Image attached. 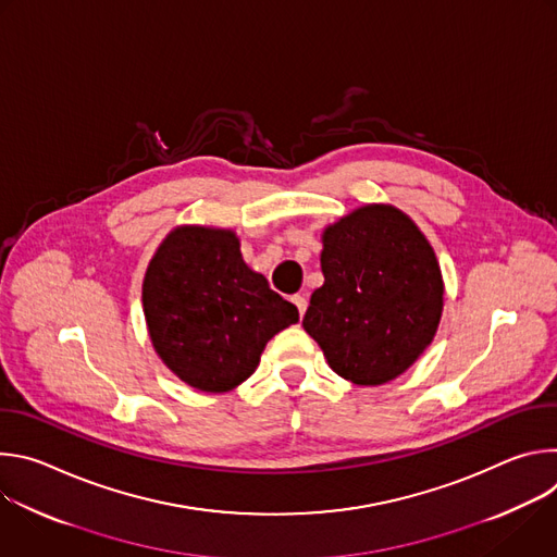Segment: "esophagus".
I'll list each match as a JSON object with an SVG mask.
<instances>
[{"mask_svg": "<svg viewBox=\"0 0 557 557\" xmlns=\"http://www.w3.org/2000/svg\"><path fill=\"white\" fill-rule=\"evenodd\" d=\"M293 304L297 306V310H299V314L304 317V312H306V308H308V299L304 297V295H295L293 297Z\"/></svg>", "mask_w": 557, "mask_h": 557, "instance_id": "1", "label": "esophagus"}]
</instances>
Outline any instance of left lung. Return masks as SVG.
<instances>
[{
  "instance_id": "8db88e82",
  "label": "left lung",
  "mask_w": 557,
  "mask_h": 557,
  "mask_svg": "<svg viewBox=\"0 0 557 557\" xmlns=\"http://www.w3.org/2000/svg\"><path fill=\"white\" fill-rule=\"evenodd\" d=\"M324 286L304 331L329 366L357 385L404 374L432 344L443 314V275L414 220L392 205H363L322 233Z\"/></svg>"
}]
</instances>
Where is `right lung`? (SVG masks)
<instances>
[{"mask_svg": "<svg viewBox=\"0 0 557 557\" xmlns=\"http://www.w3.org/2000/svg\"><path fill=\"white\" fill-rule=\"evenodd\" d=\"M143 312L156 355L187 385L228 392L245 383L271 337L299 322L243 258L233 228L174 226L143 277Z\"/></svg>", "mask_w": 557, "mask_h": 557, "instance_id": "right-lung-1", "label": "right lung"}]
</instances>
